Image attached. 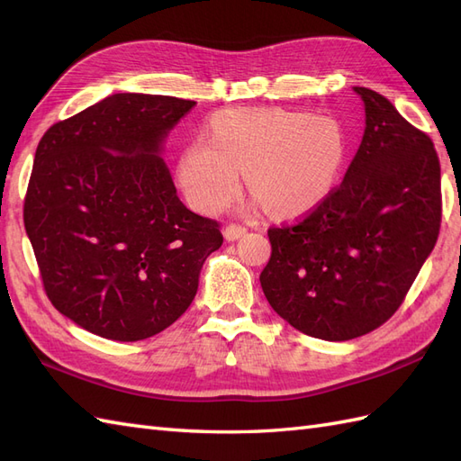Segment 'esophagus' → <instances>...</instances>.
Wrapping results in <instances>:
<instances>
[{"instance_id": "obj_1", "label": "esophagus", "mask_w": 461, "mask_h": 461, "mask_svg": "<svg viewBox=\"0 0 461 461\" xmlns=\"http://www.w3.org/2000/svg\"><path fill=\"white\" fill-rule=\"evenodd\" d=\"M246 232H248V230H246L244 227H240V225H229V227L225 229V239H227L229 242H234V240L242 239V236H244Z\"/></svg>"}]
</instances>
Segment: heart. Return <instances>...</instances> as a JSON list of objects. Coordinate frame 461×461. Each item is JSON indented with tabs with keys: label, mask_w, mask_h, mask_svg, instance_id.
<instances>
[{
	"label": "heart",
	"mask_w": 461,
	"mask_h": 461,
	"mask_svg": "<svg viewBox=\"0 0 461 461\" xmlns=\"http://www.w3.org/2000/svg\"><path fill=\"white\" fill-rule=\"evenodd\" d=\"M346 132L327 115L236 107L209 124V140L192 142L178 161V183L205 213L229 203L242 173L256 205L278 219L313 212L327 200L346 161Z\"/></svg>",
	"instance_id": "obj_1"
}]
</instances>
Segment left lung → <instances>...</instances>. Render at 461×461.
Instances as JSON below:
<instances>
[{"mask_svg": "<svg viewBox=\"0 0 461 461\" xmlns=\"http://www.w3.org/2000/svg\"><path fill=\"white\" fill-rule=\"evenodd\" d=\"M366 131L342 185L292 227L269 229L263 294L303 334L340 342L400 308L438 239L440 163L384 95L354 86Z\"/></svg>", "mask_w": 461, "mask_h": 461, "instance_id": "left-lung-1", "label": "left lung"}]
</instances>
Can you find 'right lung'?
I'll list each match as a JSON object with an SVG mask.
<instances>
[{
  "mask_svg": "<svg viewBox=\"0 0 461 461\" xmlns=\"http://www.w3.org/2000/svg\"><path fill=\"white\" fill-rule=\"evenodd\" d=\"M196 102L119 92L55 122L36 148L24 229L46 294L78 327L136 342L183 315L222 244L178 200L163 146Z\"/></svg>",
  "mask_w": 461,
  "mask_h": 461,
  "instance_id": "1",
  "label": "right lung"
}]
</instances>
